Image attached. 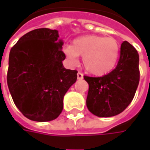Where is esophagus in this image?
Masks as SVG:
<instances>
[{"label":"esophagus","mask_w":150,"mask_h":150,"mask_svg":"<svg viewBox=\"0 0 150 150\" xmlns=\"http://www.w3.org/2000/svg\"><path fill=\"white\" fill-rule=\"evenodd\" d=\"M77 78H78V79H82L83 78V75L82 74L81 72H78L77 73Z\"/></svg>","instance_id":"34e87169"}]
</instances>
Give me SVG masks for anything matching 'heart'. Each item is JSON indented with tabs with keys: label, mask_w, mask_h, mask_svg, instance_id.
Segmentation results:
<instances>
[{
	"label": "heart",
	"mask_w": 150,
	"mask_h": 150,
	"mask_svg": "<svg viewBox=\"0 0 150 150\" xmlns=\"http://www.w3.org/2000/svg\"><path fill=\"white\" fill-rule=\"evenodd\" d=\"M63 52L71 62L83 56V64L91 75L102 76L112 71L119 58V44L114 38L85 35L73 41L63 48Z\"/></svg>",
	"instance_id": "obj_1"
}]
</instances>
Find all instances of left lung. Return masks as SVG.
I'll return each instance as SVG.
<instances>
[{
    "instance_id": "1",
    "label": "left lung",
    "mask_w": 150,
    "mask_h": 150,
    "mask_svg": "<svg viewBox=\"0 0 150 150\" xmlns=\"http://www.w3.org/2000/svg\"><path fill=\"white\" fill-rule=\"evenodd\" d=\"M83 78L89 85L86 101L88 110L100 117L118 115L131 103L138 87V53L125 41L116 68L102 77L84 75Z\"/></svg>"
}]
</instances>
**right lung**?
Wrapping results in <instances>:
<instances>
[{
    "label": "right lung",
    "mask_w": 150,
    "mask_h": 150,
    "mask_svg": "<svg viewBox=\"0 0 150 150\" xmlns=\"http://www.w3.org/2000/svg\"><path fill=\"white\" fill-rule=\"evenodd\" d=\"M56 30L41 28L18 40L9 53L7 83L15 105L26 118L39 122L56 119L63 97L77 79L64 68L62 40Z\"/></svg>",
    "instance_id": "1"
}]
</instances>
